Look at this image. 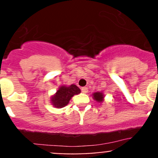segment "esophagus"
<instances>
[{
    "label": "esophagus",
    "instance_id": "34e87169",
    "mask_svg": "<svg viewBox=\"0 0 158 158\" xmlns=\"http://www.w3.org/2000/svg\"><path fill=\"white\" fill-rule=\"evenodd\" d=\"M81 90H82V93H87L88 92V88H86V87H82Z\"/></svg>",
    "mask_w": 158,
    "mask_h": 158
}]
</instances>
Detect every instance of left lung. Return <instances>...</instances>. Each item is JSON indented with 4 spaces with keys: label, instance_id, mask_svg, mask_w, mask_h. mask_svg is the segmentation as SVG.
Segmentation results:
<instances>
[{
    "label": "left lung",
    "instance_id": "8db88e82",
    "mask_svg": "<svg viewBox=\"0 0 158 158\" xmlns=\"http://www.w3.org/2000/svg\"><path fill=\"white\" fill-rule=\"evenodd\" d=\"M94 99L96 100L98 102H102L103 101V98H104V95L102 92H95L93 94Z\"/></svg>",
    "mask_w": 158,
    "mask_h": 158
}]
</instances>
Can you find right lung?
<instances>
[{"label": "right lung", "mask_w": 158, "mask_h": 158, "mask_svg": "<svg viewBox=\"0 0 158 158\" xmlns=\"http://www.w3.org/2000/svg\"><path fill=\"white\" fill-rule=\"evenodd\" d=\"M81 90L76 85L70 86H61L55 95L52 97V103L56 108L65 107L69 103V100L74 95L80 93Z\"/></svg>", "instance_id": "1"}]
</instances>
